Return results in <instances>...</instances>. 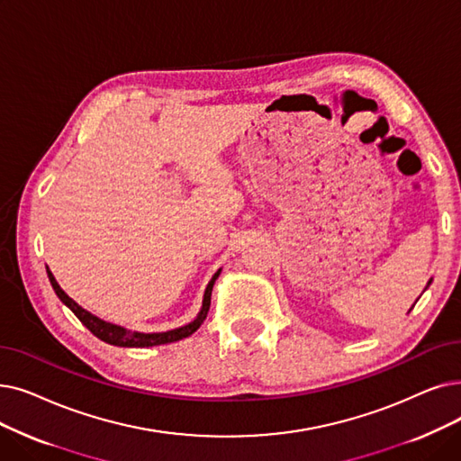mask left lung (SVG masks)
<instances>
[{"label": "left lung", "mask_w": 461, "mask_h": 461, "mask_svg": "<svg viewBox=\"0 0 461 461\" xmlns=\"http://www.w3.org/2000/svg\"><path fill=\"white\" fill-rule=\"evenodd\" d=\"M429 285H431V280H429V283H428V286H429ZM428 286H426V288H428ZM416 302H418V299H416Z\"/></svg>", "instance_id": "8db88e82"}]
</instances>
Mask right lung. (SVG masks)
I'll return each instance as SVG.
<instances>
[{"label": "right lung", "instance_id": "1", "mask_svg": "<svg viewBox=\"0 0 461 461\" xmlns=\"http://www.w3.org/2000/svg\"><path fill=\"white\" fill-rule=\"evenodd\" d=\"M47 275H49V280L50 285L56 292V295L59 297V302H62L64 305H68L75 316L81 320V322L97 337L102 339V341L109 343V345H114V347H128V348H143V347H156V345H167V343H175V341H181V339L192 335L199 326L203 324V320L207 318V312H209V307H211V292H212V286H214V280L218 278L220 275V269L212 275V278L209 280V285L205 288V295H203V307L202 311H199V314L195 316V320H192L190 324L183 326V328H176V330H171V331H162V333H139V331H128L124 328H120L116 324H111V322H105V320L94 316L92 312L85 311L81 305H77L73 299L59 288V285L56 283L54 275L49 271L47 267Z\"/></svg>", "mask_w": 461, "mask_h": 461}]
</instances>
